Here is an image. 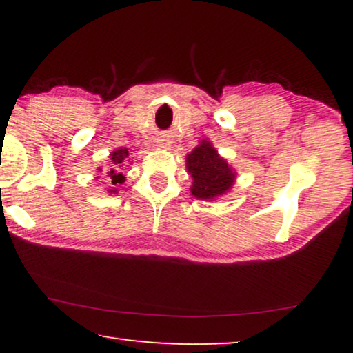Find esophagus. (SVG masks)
I'll list each match as a JSON object with an SVG mask.
<instances>
[{"label": "esophagus", "mask_w": 353, "mask_h": 353, "mask_svg": "<svg viewBox=\"0 0 353 353\" xmlns=\"http://www.w3.org/2000/svg\"><path fill=\"white\" fill-rule=\"evenodd\" d=\"M167 146V143H162V148H165Z\"/></svg>", "instance_id": "1"}]
</instances>
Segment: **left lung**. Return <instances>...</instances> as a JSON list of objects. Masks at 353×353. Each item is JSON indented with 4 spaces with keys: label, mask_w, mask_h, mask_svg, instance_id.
<instances>
[{
    "label": "left lung",
    "mask_w": 353,
    "mask_h": 353,
    "mask_svg": "<svg viewBox=\"0 0 353 353\" xmlns=\"http://www.w3.org/2000/svg\"><path fill=\"white\" fill-rule=\"evenodd\" d=\"M186 170L192 178L191 196L201 201H216L230 192L236 181V170L221 157L209 139L186 154Z\"/></svg>",
    "instance_id": "1"
}]
</instances>
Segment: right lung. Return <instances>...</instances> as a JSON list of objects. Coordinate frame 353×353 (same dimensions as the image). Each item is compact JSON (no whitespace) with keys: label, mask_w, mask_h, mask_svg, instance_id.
Returning <instances> with one entry per match:
<instances>
[{"label":"right lung","mask_w":353,"mask_h":353,"mask_svg":"<svg viewBox=\"0 0 353 353\" xmlns=\"http://www.w3.org/2000/svg\"><path fill=\"white\" fill-rule=\"evenodd\" d=\"M127 163H132L130 161V149L127 148H119L109 154V162H108V168L103 170V168L98 167V172L104 176V183H105V191L109 194H117L119 192V186L125 183V176L123 170L127 167ZM101 176H96V180Z\"/></svg>","instance_id":"add662e5"}]
</instances>
